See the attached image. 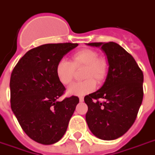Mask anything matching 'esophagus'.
I'll return each instance as SVG.
<instances>
[{"label": "esophagus", "instance_id": "obj_1", "mask_svg": "<svg viewBox=\"0 0 155 155\" xmlns=\"http://www.w3.org/2000/svg\"><path fill=\"white\" fill-rule=\"evenodd\" d=\"M79 99H80V102H83L84 101V98H82V97H81Z\"/></svg>", "mask_w": 155, "mask_h": 155}]
</instances>
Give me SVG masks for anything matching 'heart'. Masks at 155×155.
Listing matches in <instances>:
<instances>
[{"instance_id": "heart-1", "label": "heart", "mask_w": 155, "mask_h": 155, "mask_svg": "<svg viewBox=\"0 0 155 155\" xmlns=\"http://www.w3.org/2000/svg\"><path fill=\"white\" fill-rule=\"evenodd\" d=\"M84 67L82 77L86 79L81 82L72 84L68 87L66 94L74 96H84L94 91L96 84L104 81L107 74L108 65L107 61L98 57V53L92 49H83L71 56V62L61 59L56 66V74L58 81L67 85L73 80L74 68Z\"/></svg>"}]
</instances>
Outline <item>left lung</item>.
Instances as JSON below:
<instances>
[{
	"label": "left lung",
	"instance_id": "left-lung-1",
	"mask_svg": "<svg viewBox=\"0 0 155 155\" xmlns=\"http://www.w3.org/2000/svg\"><path fill=\"white\" fill-rule=\"evenodd\" d=\"M107 56L108 71L103 86L84 97L89 130L96 137L113 140L123 136L136 120L143 100V72L130 54L113 42H91ZM98 98L105 101L100 103Z\"/></svg>",
	"mask_w": 155,
	"mask_h": 155
}]
</instances>
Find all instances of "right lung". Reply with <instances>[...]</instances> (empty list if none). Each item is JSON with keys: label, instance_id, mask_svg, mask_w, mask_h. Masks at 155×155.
Segmentation results:
<instances>
[{"label": "right lung", "instance_id": "1", "mask_svg": "<svg viewBox=\"0 0 155 155\" xmlns=\"http://www.w3.org/2000/svg\"><path fill=\"white\" fill-rule=\"evenodd\" d=\"M78 43H49L27 51L18 61L10 81V106L28 137L52 145L65 135L79 98L62 101L65 87L58 81L56 66Z\"/></svg>", "mask_w": 155, "mask_h": 155}]
</instances>
